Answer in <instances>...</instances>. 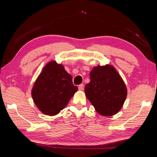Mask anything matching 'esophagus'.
<instances>
[{
	"mask_svg": "<svg viewBox=\"0 0 157 157\" xmlns=\"http://www.w3.org/2000/svg\"><path fill=\"white\" fill-rule=\"evenodd\" d=\"M78 89L79 90H80V91H82V90L84 89V84H79V86H78Z\"/></svg>",
	"mask_w": 157,
	"mask_h": 157,
	"instance_id": "1",
	"label": "esophagus"
}]
</instances>
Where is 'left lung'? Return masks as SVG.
<instances>
[{
  "mask_svg": "<svg viewBox=\"0 0 157 157\" xmlns=\"http://www.w3.org/2000/svg\"><path fill=\"white\" fill-rule=\"evenodd\" d=\"M90 79L84 91L95 111L104 116L119 112L126 100L127 89L116 69L110 64L95 66L90 72Z\"/></svg>",
  "mask_w": 157,
  "mask_h": 157,
  "instance_id": "obj_1",
  "label": "left lung"
}]
</instances>
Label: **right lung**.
<instances>
[{
  "label": "right lung",
  "instance_id": "add662e5",
  "mask_svg": "<svg viewBox=\"0 0 157 157\" xmlns=\"http://www.w3.org/2000/svg\"><path fill=\"white\" fill-rule=\"evenodd\" d=\"M78 89L73 84L72 76L66 72L63 66L52 60L42 69L31 94L41 112L52 116L66 107Z\"/></svg>",
  "mask_w": 157,
  "mask_h": 157
}]
</instances>
